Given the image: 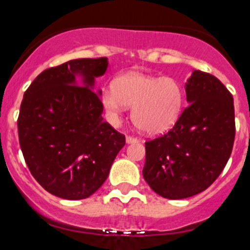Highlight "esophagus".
Segmentation results:
<instances>
[{
    "label": "esophagus",
    "instance_id": "obj_1",
    "mask_svg": "<svg viewBox=\"0 0 250 250\" xmlns=\"http://www.w3.org/2000/svg\"><path fill=\"white\" fill-rule=\"evenodd\" d=\"M125 142H127L128 145H129V143H137V142H140V140H138V138L131 137V136H127V137H125Z\"/></svg>",
    "mask_w": 250,
    "mask_h": 250
}]
</instances>
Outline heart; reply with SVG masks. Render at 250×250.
<instances>
[{
    "label": "heart",
    "instance_id": "heart-1",
    "mask_svg": "<svg viewBox=\"0 0 250 250\" xmlns=\"http://www.w3.org/2000/svg\"><path fill=\"white\" fill-rule=\"evenodd\" d=\"M102 104L113 123L125 107H132V121L147 134H161L175 125L185 104V88L176 78L143 73L123 74L113 88L102 92Z\"/></svg>",
    "mask_w": 250,
    "mask_h": 250
}]
</instances>
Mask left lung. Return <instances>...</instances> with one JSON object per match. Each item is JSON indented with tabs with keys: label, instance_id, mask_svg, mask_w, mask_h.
I'll return each instance as SVG.
<instances>
[{
	"label": "left lung",
	"instance_id": "obj_1",
	"mask_svg": "<svg viewBox=\"0 0 250 250\" xmlns=\"http://www.w3.org/2000/svg\"><path fill=\"white\" fill-rule=\"evenodd\" d=\"M188 105L170 132L146 142L143 177L160 196L179 200L206 190L224 170L235 137L234 102L211 74L194 70Z\"/></svg>",
	"mask_w": 250,
	"mask_h": 250
}]
</instances>
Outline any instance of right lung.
Returning <instances> with one entry per match:
<instances>
[{
	"label": "right lung",
	"instance_id": "obj_1",
	"mask_svg": "<svg viewBox=\"0 0 250 250\" xmlns=\"http://www.w3.org/2000/svg\"><path fill=\"white\" fill-rule=\"evenodd\" d=\"M108 59H75L44 70L23 94L17 119L26 165L47 192L86 199L109 175L125 138L104 122L95 78Z\"/></svg>",
	"mask_w": 250,
	"mask_h": 250
}]
</instances>
